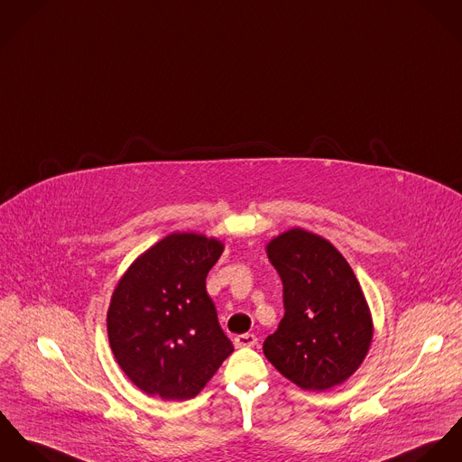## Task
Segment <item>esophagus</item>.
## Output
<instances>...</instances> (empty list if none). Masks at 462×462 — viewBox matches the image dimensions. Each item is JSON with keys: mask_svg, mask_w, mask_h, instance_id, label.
Here are the masks:
<instances>
[{"mask_svg": "<svg viewBox=\"0 0 462 462\" xmlns=\"http://www.w3.org/2000/svg\"><path fill=\"white\" fill-rule=\"evenodd\" d=\"M234 344H236V347H254L256 344V337L252 333H245V335L236 337Z\"/></svg>", "mask_w": 462, "mask_h": 462, "instance_id": "34e87169", "label": "esophagus"}]
</instances>
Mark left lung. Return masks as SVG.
I'll return each instance as SVG.
<instances>
[{
	"instance_id": "left-lung-1",
	"label": "left lung",
	"mask_w": 462,
	"mask_h": 462,
	"mask_svg": "<svg viewBox=\"0 0 462 462\" xmlns=\"http://www.w3.org/2000/svg\"><path fill=\"white\" fill-rule=\"evenodd\" d=\"M265 252L282 278L285 307L263 342L265 358L308 392L342 384L358 370L374 335L351 265L329 241L303 228L271 239Z\"/></svg>"
}]
</instances>
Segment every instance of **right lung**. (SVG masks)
<instances>
[{
  "label": "right lung",
  "instance_id": "1",
  "mask_svg": "<svg viewBox=\"0 0 462 462\" xmlns=\"http://www.w3.org/2000/svg\"><path fill=\"white\" fill-rule=\"evenodd\" d=\"M223 248L202 234H170L138 256L113 291L109 346L147 395L193 399L232 355L206 289Z\"/></svg>",
  "mask_w": 462,
  "mask_h": 462
}]
</instances>
